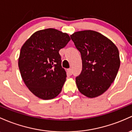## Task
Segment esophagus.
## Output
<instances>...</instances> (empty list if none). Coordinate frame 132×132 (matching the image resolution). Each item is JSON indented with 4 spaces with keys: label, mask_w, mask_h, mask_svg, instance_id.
<instances>
[{
    "label": "esophagus",
    "mask_w": 132,
    "mask_h": 132,
    "mask_svg": "<svg viewBox=\"0 0 132 132\" xmlns=\"http://www.w3.org/2000/svg\"><path fill=\"white\" fill-rule=\"evenodd\" d=\"M68 72H69V74H70V75H72V73H73V71H72V69H68Z\"/></svg>",
    "instance_id": "1"
}]
</instances>
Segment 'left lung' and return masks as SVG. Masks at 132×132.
<instances>
[{
	"instance_id": "8db88e82",
	"label": "left lung",
	"mask_w": 132,
	"mask_h": 132,
	"mask_svg": "<svg viewBox=\"0 0 132 132\" xmlns=\"http://www.w3.org/2000/svg\"><path fill=\"white\" fill-rule=\"evenodd\" d=\"M80 52L82 70L76 77L81 94L95 98L109 89L117 75L120 60L116 45L96 31H78L70 35Z\"/></svg>"
}]
</instances>
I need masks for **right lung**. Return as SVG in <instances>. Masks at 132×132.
<instances>
[{
    "label": "right lung",
    "mask_w": 132,
    "mask_h": 132,
    "mask_svg": "<svg viewBox=\"0 0 132 132\" xmlns=\"http://www.w3.org/2000/svg\"><path fill=\"white\" fill-rule=\"evenodd\" d=\"M70 40L67 34L50 28L35 32L22 45L19 70L26 85L38 98L50 100L61 92L67 74L59 50Z\"/></svg>",
    "instance_id": "1"
}]
</instances>
